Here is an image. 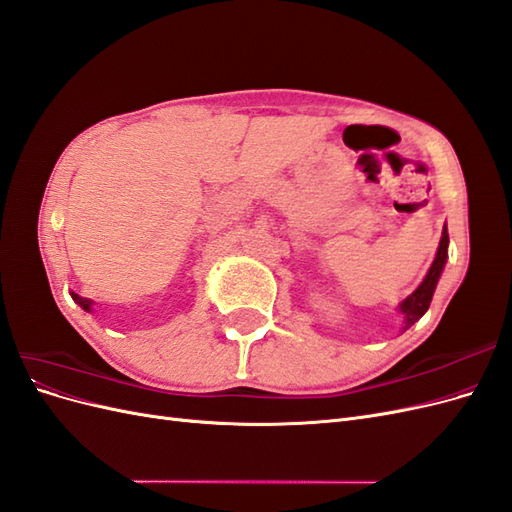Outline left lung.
<instances>
[{"instance_id":"8db88e82","label":"left lung","mask_w":512,"mask_h":512,"mask_svg":"<svg viewBox=\"0 0 512 512\" xmlns=\"http://www.w3.org/2000/svg\"><path fill=\"white\" fill-rule=\"evenodd\" d=\"M446 258H448V228H446V224H444V228H442V239H440V245H438L436 258H433L427 275L423 277V282L418 284V288H416L412 294H408V297L397 305V312H399L401 316H404V327H401V331H408V329L412 327V324H414L416 320H421L423 314L429 309L431 297H433V292H436L438 280H440V275H442V271H444Z\"/></svg>"}]
</instances>
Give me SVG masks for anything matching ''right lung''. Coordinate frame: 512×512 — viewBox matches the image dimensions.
<instances>
[{"label":"right lung","mask_w":512,"mask_h":512,"mask_svg":"<svg viewBox=\"0 0 512 512\" xmlns=\"http://www.w3.org/2000/svg\"><path fill=\"white\" fill-rule=\"evenodd\" d=\"M72 294V299H74V303L76 305H81L85 312H94V301L91 299H85V297H81V294H76V292H70Z\"/></svg>","instance_id":"right-lung-1"}]
</instances>
